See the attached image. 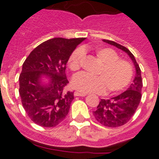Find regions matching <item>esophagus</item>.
I'll return each mask as SVG.
<instances>
[{"instance_id":"34e87169","label":"esophagus","mask_w":159,"mask_h":159,"mask_svg":"<svg viewBox=\"0 0 159 159\" xmlns=\"http://www.w3.org/2000/svg\"><path fill=\"white\" fill-rule=\"evenodd\" d=\"M74 96L75 97H85V96H86V94H85V93H80V92H75Z\"/></svg>"}]
</instances>
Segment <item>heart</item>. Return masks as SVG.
Instances as JSON below:
<instances>
[{
  "label": "heart",
  "instance_id": "1",
  "mask_svg": "<svg viewBox=\"0 0 159 159\" xmlns=\"http://www.w3.org/2000/svg\"><path fill=\"white\" fill-rule=\"evenodd\" d=\"M97 57L103 65L97 72L98 76H92L85 72L77 74L72 80V87L82 92L102 93L108 87L110 92H118L125 89L130 82L133 68L128 61L119 58L118 53L110 48L96 49ZM83 52L77 49L68 59V67L72 71L80 68Z\"/></svg>",
  "mask_w": 159,
  "mask_h": 159
}]
</instances>
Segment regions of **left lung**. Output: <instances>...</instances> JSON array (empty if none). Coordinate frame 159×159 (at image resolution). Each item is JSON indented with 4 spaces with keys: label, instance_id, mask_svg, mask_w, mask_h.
<instances>
[{
    "label": "left lung",
    "instance_id": "left-lung-1",
    "mask_svg": "<svg viewBox=\"0 0 159 159\" xmlns=\"http://www.w3.org/2000/svg\"><path fill=\"white\" fill-rule=\"evenodd\" d=\"M103 42L125 52L135 67V77L128 89L111 99H102L97 110L93 111L95 118L99 123L107 127L114 128L126 124L134 116L140 102L143 81L139 66L136 62L134 56L128 48L114 41L103 39Z\"/></svg>",
    "mask_w": 159,
    "mask_h": 159
}]
</instances>
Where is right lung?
<instances>
[{
	"mask_svg": "<svg viewBox=\"0 0 159 159\" xmlns=\"http://www.w3.org/2000/svg\"><path fill=\"white\" fill-rule=\"evenodd\" d=\"M86 38H53L34 49L22 66L20 96L31 120L43 127H54L67 116L74 99L65 92V70L70 56Z\"/></svg>",
	"mask_w": 159,
	"mask_h": 159,
	"instance_id": "right-lung-1",
	"label": "right lung"
}]
</instances>
